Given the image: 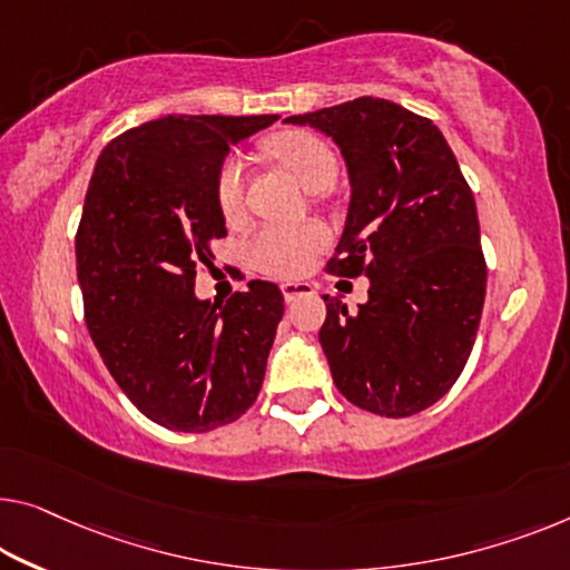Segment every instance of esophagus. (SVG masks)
Masks as SVG:
<instances>
[{
  "mask_svg": "<svg viewBox=\"0 0 570 570\" xmlns=\"http://www.w3.org/2000/svg\"><path fill=\"white\" fill-rule=\"evenodd\" d=\"M282 292H284V299L292 304L296 299H302V296H312L314 286L307 282H286L282 284Z\"/></svg>",
  "mask_w": 570,
  "mask_h": 570,
  "instance_id": "34e87169",
  "label": "esophagus"
}]
</instances>
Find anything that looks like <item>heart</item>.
<instances>
[{
    "mask_svg": "<svg viewBox=\"0 0 570 570\" xmlns=\"http://www.w3.org/2000/svg\"><path fill=\"white\" fill-rule=\"evenodd\" d=\"M266 153L278 160L296 181L312 191L325 189L337 176V156L327 140L309 130H286L266 142ZM215 199L227 223H237L245 212V164L237 156L223 160L215 178ZM330 230L322 223L296 227H261L245 243L250 268L276 278H299L327 248Z\"/></svg>",
    "mask_w": 570,
    "mask_h": 570,
    "instance_id": "heart-1",
    "label": "heart"
}]
</instances>
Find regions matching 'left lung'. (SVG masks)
Returning <instances> with one entry per match:
<instances>
[{"label":"left lung","mask_w":570,"mask_h":570,"mask_svg":"<svg viewBox=\"0 0 570 570\" xmlns=\"http://www.w3.org/2000/svg\"><path fill=\"white\" fill-rule=\"evenodd\" d=\"M286 122L317 127L343 153L353 194L327 271L371 278L358 312L322 296L320 345L335 386L381 417L428 410L461 376L487 296L471 186L438 125L389 99Z\"/></svg>","instance_id":"1"}]
</instances>
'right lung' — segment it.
I'll use <instances>...</instances> for the list:
<instances>
[{
  "label": "right lung",
  "mask_w": 570,
  "mask_h": 570,
  "mask_svg": "<svg viewBox=\"0 0 570 570\" xmlns=\"http://www.w3.org/2000/svg\"><path fill=\"white\" fill-rule=\"evenodd\" d=\"M276 115H168L117 135L97 158L79 230L83 320L117 386L160 428L209 432L243 417L266 373L284 294L248 282L225 304L194 296L225 237L215 178L235 142Z\"/></svg>",
  "instance_id": "obj_1"
}]
</instances>
